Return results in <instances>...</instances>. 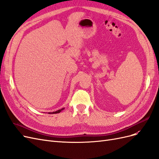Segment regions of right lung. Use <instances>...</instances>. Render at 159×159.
Here are the masks:
<instances>
[{
  "label": "right lung",
  "instance_id": "obj_1",
  "mask_svg": "<svg viewBox=\"0 0 159 159\" xmlns=\"http://www.w3.org/2000/svg\"><path fill=\"white\" fill-rule=\"evenodd\" d=\"M64 108H62V109H59V110H57V111H54V112H50V113H48L49 114H54V113H60L62 110H63Z\"/></svg>",
  "mask_w": 159,
  "mask_h": 159
}]
</instances>
